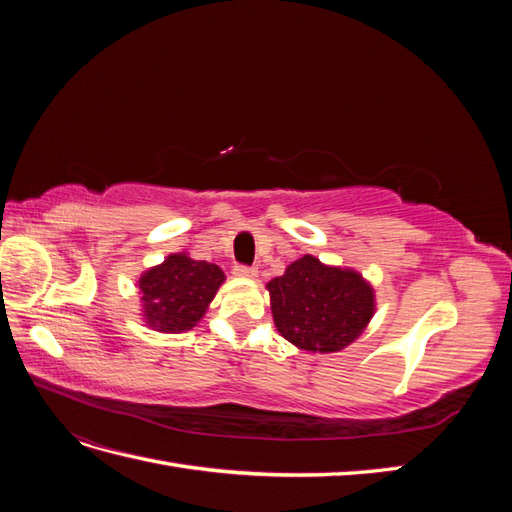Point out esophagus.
<instances>
[{"label": "esophagus", "instance_id": "1", "mask_svg": "<svg viewBox=\"0 0 512 512\" xmlns=\"http://www.w3.org/2000/svg\"><path fill=\"white\" fill-rule=\"evenodd\" d=\"M232 273H235L237 277H250V280L258 275V271L254 267H247V265H237L235 269H232Z\"/></svg>", "mask_w": 512, "mask_h": 512}]
</instances>
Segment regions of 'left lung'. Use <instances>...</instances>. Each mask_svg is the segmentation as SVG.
<instances>
[{
  "label": "left lung",
  "instance_id": "1",
  "mask_svg": "<svg viewBox=\"0 0 512 512\" xmlns=\"http://www.w3.org/2000/svg\"><path fill=\"white\" fill-rule=\"evenodd\" d=\"M267 288L277 331L309 352L346 348L374 316V290L363 277L314 256L294 260Z\"/></svg>",
  "mask_w": 512,
  "mask_h": 512
}]
</instances>
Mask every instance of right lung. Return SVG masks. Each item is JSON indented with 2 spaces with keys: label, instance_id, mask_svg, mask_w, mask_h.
Returning <instances> with one entry per match:
<instances>
[{
  "label": "right lung",
  "instance_id": "add662e5",
  "mask_svg": "<svg viewBox=\"0 0 512 512\" xmlns=\"http://www.w3.org/2000/svg\"><path fill=\"white\" fill-rule=\"evenodd\" d=\"M224 282V271L188 254H170L138 280L149 327L162 333L190 331Z\"/></svg>",
  "mask_w": 512,
  "mask_h": 512
}]
</instances>
